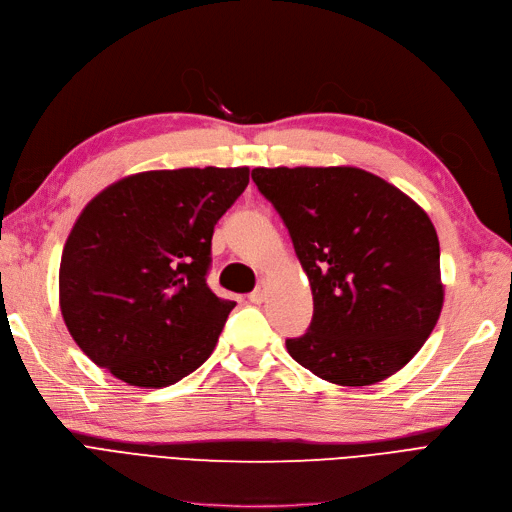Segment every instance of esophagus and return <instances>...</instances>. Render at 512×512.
Returning <instances> with one entry per match:
<instances>
[{
  "label": "esophagus",
  "mask_w": 512,
  "mask_h": 512,
  "mask_svg": "<svg viewBox=\"0 0 512 512\" xmlns=\"http://www.w3.org/2000/svg\"><path fill=\"white\" fill-rule=\"evenodd\" d=\"M250 303H254V305H260L262 301H264V290L262 288H256L254 292H250Z\"/></svg>",
  "instance_id": "obj_1"
}]
</instances>
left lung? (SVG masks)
Returning a JSON list of instances; mask_svg holds the SVG:
<instances>
[{
  "instance_id": "8db88e82",
  "label": "left lung",
  "mask_w": 512,
  "mask_h": 512,
  "mask_svg": "<svg viewBox=\"0 0 512 512\" xmlns=\"http://www.w3.org/2000/svg\"><path fill=\"white\" fill-rule=\"evenodd\" d=\"M252 180L284 218L313 294V322L288 354L345 387L409 364L445 301L428 214L358 167H256Z\"/></svg>"
}]
</instances>
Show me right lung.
I'll return each mask as SVG.
<instances>
[{"label":"right lung","mask_w":512,"mask_h":512,"mask_svg":"<svg viewBox=\"0 0 512 512\" xmlns=\"http://www.w3.org/2000/svg\"><path fill=\"white\" fill-rule=\"evenodd\" d=\"M248 182V167L156 169L86 203L61 254L59 307L97 366L156 390L211 356L235 307L205 281L211 235Z\"/></svg>","instance_id":"right-lung-1"}]
</instances>
